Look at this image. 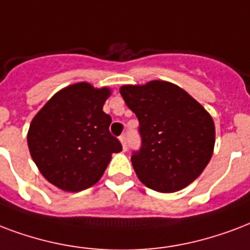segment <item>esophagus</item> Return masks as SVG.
Returning a JSON list of instances; mask_svg holds the SVG:
<instances>
[{
	"mask_svg": "<svg viewBox=\"0 0 250 250\" xmlns=\"http://www.w3.org/2000/svg\"><path fill=\"white\" fill-rule=\"evenodd\" d=\"M119 142L122 143L123 150H127V138H125V135H122L121 138H119Z\"/></svg>",
	"mask_w": 250,
	"mask_h": 250,
	"instance_id": "34e87169",
	"label": "esophagus"
}]
</instances>
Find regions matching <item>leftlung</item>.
<instances>
[{"label": "left lung", "instance_id": "1", "mask_svg": "<svg viewBox=\"0 0 250 250\" xmlns=\"http://www.w3.org/2000/svg\"><path fill=\"white\" fill-rule=\"evenodd\" d=\"M119 91L140 125L142 148L131 157L139 180L160 193H176L197 180L214 153L209 112L167 81L123 85Z\"/></svg>", "mask_w": 250, "mask_h": 250}]
</instances>
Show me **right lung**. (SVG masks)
I'll return each instance as SVG.
<instances>
[{
  "mask_svg": "<svg viewBox=\"0 0 250 250\" xmlns=\"http://www.w3.org/2000/svg\"><path fill=\"white\" fill-rule=\"evenodd\" d=\"M107 86L89 83L62 87L32 118L27 144L42 176L64 191L76 193L101 180L112 153L122 150L108 127L104 104Z\"/></svg>",
  "mask_w": 250,
  "mask_h": 250,
  "instance_id": "1",
  "label": "right lung"
}]
</instances>
